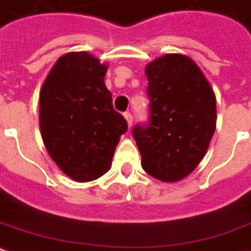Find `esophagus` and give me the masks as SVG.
Instances as JSON below:
<instances>
[{
  "mask_svg": "<svg viewBox=\"0 0 251 251\" xmlns=\"http://www.w3.org/2000/svg\"><path fill=\"white\" fill-rule=\"evenodd\" d=\"M124 117H126V120H127V124H128V127H131V126H132V120H134L132 114L129 113V112H126V113H124Z\"/></svg>",
  "mask_w": 251,
  "mask_h": 251,
  "instance_id": "34e87169",
  "label": "esophagus"
}]
</instances>
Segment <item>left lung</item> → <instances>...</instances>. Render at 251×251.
<instances>
[{"label": "left lung", "mask_w": 251, "mask_h": 251, "mask_svg": "<svg viewBox=\"0 0 251 251\" xmlns=\"http://www.w3.org/2000/svg\"><path fill=\"white\" fill-rule=\"evenodd\" d=\"M148 122L132 128L142 169L164 182L191 174L216 129V97L192 59L169 53L146 66Z\"/></svg>", "instance_id": "1"}]
</instances>
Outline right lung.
<instances>
[{"label": "right lung", "mask_w": 251, "mask_h": 251, "mask_svg": "<svg viewBox=\"0 0 251 251\" xmlns=\"http://www.w3.org/2000/svg\"><path fill=\"white\" fill-rule=\"evenodd\" d=\"M106 66L88 52L58 59L40 92V128L47 151L67 176L94 181L110 170L127 120L113 109Z\"/></svg>", "instance_id": "add662e5"}]
</instances>
